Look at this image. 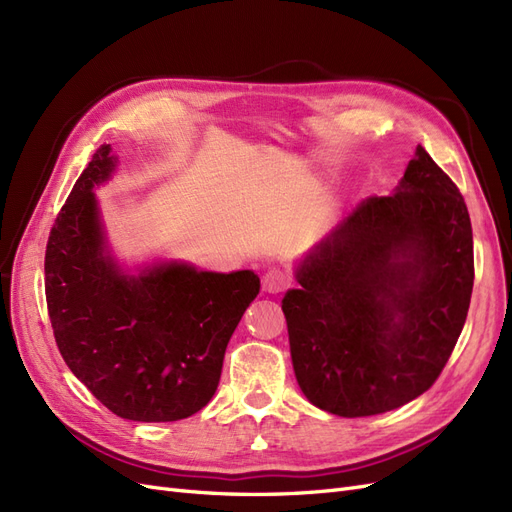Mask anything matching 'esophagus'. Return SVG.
Instances as JSON below:
<instances>
[{
  "mask_svg": "<svg viewBox=\"0 0 512 512\" xmlns=\"http://www.w3.org/2000/svg\"><path fill=\"white\" fill-rule=\"evenodd\" d=\"M290 286V275L280 271V269H271L265 275H262V288L271 294L284 292Z\"/></svg>",
  "mask_w": 512,
  "mask_h": 512,
  "instance_id": "1",
  "label": "esophagus"
}]
</instances>
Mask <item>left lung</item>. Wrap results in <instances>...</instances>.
Returning <instances> with one entry per match:
<instances>
[{
	"label": "left lung",
	"mask_w": 512,
	"mask_h": 512,
	"mask_svg": "<svg viewBox=\"0 0 512 512\" xmlns=\"http://www.w3.org/2000/svg\"><path fill=\"white\" fill-rule=\"evenodd\" d=\"M284 294L294 376L337 416L423 395L466 324L474 286L468 207L418 145L391 196H371L297 267Z\"/></svg>",
	"instance_id": "1"
}]
</instances>
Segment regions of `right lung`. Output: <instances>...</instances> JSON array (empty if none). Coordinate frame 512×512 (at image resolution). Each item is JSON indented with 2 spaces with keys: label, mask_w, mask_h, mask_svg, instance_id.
<instances>
[{
  "label": "right lung",
  "mask_w": 512,
  "mask_h": 512,
  "mask_svg": "<svg viewBox=\"0 0 512 512\" xmlns=\"http://www.w3.org/2000/svg\"><path fill=\"white\" fill-rule=\"evenodd\" d=\"M115 166L111 145H102L51 228L44 290L55 342L72 374L113 414L181 421L218 389L226 346L260 280L254 271H198L177 260L138 275L123 271L94 194Z\"/></svg>",
  "instance_id": "obj_1"
}]
</instances>
